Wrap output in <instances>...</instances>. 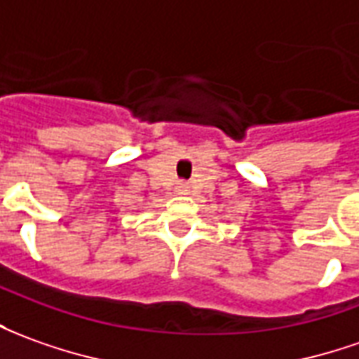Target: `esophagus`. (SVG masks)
Wrapping results in <instances>:
<instances>
[{"instance_id": "1", "label": "esophagus", "mask_w": 359, "mask_h": 359, "mask_svg": "<svg viewBox=\"0 0 359 359\" xmlns=\"http://www.w3.org/2000/svg\"><path fill=\"white\" fill-rule=\"evenodd\" d=\"M177 191H180V194H185V191H187V185L180 184L177 185Z\"/></svg>"}]
</instances>
